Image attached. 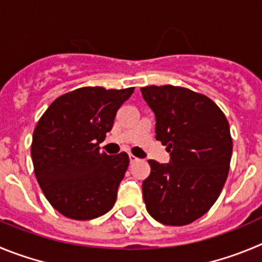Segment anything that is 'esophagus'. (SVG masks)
Wrapping results in <instances>:
<instances>
[{
    "label": "esophagus",
    "mask_w": 262,
    "mask_h": 262,
    "mask_svg": "<svg viewBox=\"0 0 262 262\" xmlns=\"http://www.w3.org/2000/svg\"><path fill=\"white\" fill-rule=\"evenodd\" d=\"M129 159H130V163H136V162H138V158L136 157V155H133V154H129Z\"/></svg>",
    "instance_id": "obj_1"
}]
</instances>
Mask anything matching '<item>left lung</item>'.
<instances>
[{"label": "left lung", "mask_w": 262, "mask_h": 262, "mask_svg": "<svg viewBox=\"0 0 262 262\" xmlns=\"http://www.w3.org/2000/svg\"><path fill=\"white\" fill-rule=\"evenodd\" d=\"M142 96L155 114L157 140L171 160H148L142 183L148 214L166 226H185L209 211L226 183L232 154L230 125L206 95L171 86H146Z\"/></svg>", "instance_id": "8db88e82"}]
</instances>
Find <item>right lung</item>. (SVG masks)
Segmentation results:
<instances>
[{
    "label": "right lung",
    "instance_id": "add662e5",
    "mask_svg": "<svg viewBox=\"0 0 262 262\" xmlns=\"http://www.w3.org/2000/svg\"><path fill=\"white\" fill-rule=\"evenodd\" d=\"M133 93L134 87H81L58 96L37 121L31 143L35 176L49 204L67 218L90 221L114 207L129 157L100 152L99 143Z\"/></svg>",
    "mask_w": 262,
    "mask_h": 262
}]
</instances>
